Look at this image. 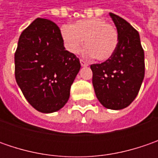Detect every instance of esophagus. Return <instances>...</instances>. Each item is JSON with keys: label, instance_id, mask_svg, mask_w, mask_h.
Instances as JSON below:
<instances>
[{"label": "esophagus", "instance_id": "1", "mask_svg": "<svg viewBox=\"0 0 158 158\" xmlns=\"http://www.w3.org/2000/svg\"><path fill=\"white\" fill-rule=\"evenodd\" d=\"M80 63H81L82 67H88L89 66V63H87L86 61H84L83 60H80Z\"/></svg>", "mask_w": 158, "mask_h": 158}]
</instances>
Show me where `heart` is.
<instances>
[{
  "instance_id": "obj_1",
  "label": "heart",
  "mask_w": 158,
  "mask_h": 158,
  "mask_svg": "<svg viewBox=\"0 0 158 158\" xmlns=\"http://www.w3.org/2000/svg\"><path fill=\"white\" fill-rule=\"evenodd\" d=\"M61 36L66 48L71 53L79 52L85 40L87 47L83 51L84 56H95L98 60L112 57L118 43L116 28L101 18L81 20L73 25H64Z\"/></svg>"
}]
</instances>
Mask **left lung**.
Segmentation results:
<instances>
[{"mask_svg": "<svg viewBox=\"0 0 158 158\" xmlns=\"http://www.w3.org/2000/svg\"><path fill=\"white\" fill-rule=\"evenodd\" d=\"M109 15L117 28L118 46L110 59L90 66L92 84L102 106L121 110L135 100L142 86L145 73L144 51L136 30L120 16Z\"/></svg>", "mask_w": 158, "mask_h": 158, "instance_id": "obj_1", "label": "left lung"}]
</instances>
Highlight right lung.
I'll use <instances>...</instances> for the list:
<instances>
[{
	"instance_id": "right-lung-1",
	"label": "right lung",
	"mask_w": 158,
	"mask_h": 158,
	"mask_svg": "<svg viewBox=\"0 0 158 158\" xmlns=\"http://www.w3.org/2000/svg\"><path fill=\"white\" fill-rule=\"evenodd\" d=\"M80 68L79 59L65 49L53 22L37 18L22 32L15 53V81L37 111L51 113L61 109Z\"/></svg>"
}]
</instances>
